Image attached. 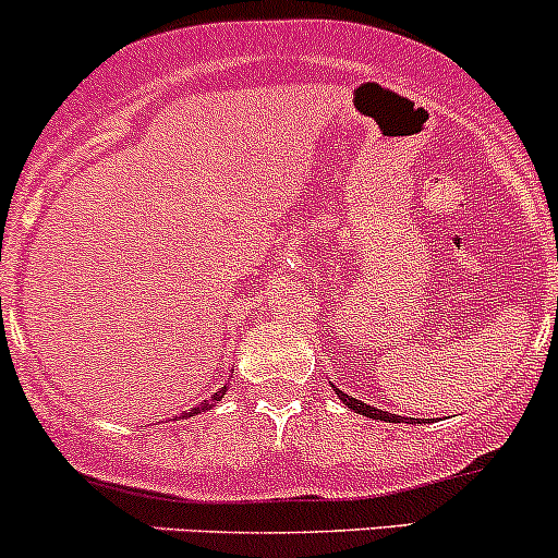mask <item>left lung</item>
Wrapping results in <instances>:
<instances>
[{
  "label": "left lung",
  "mask_w": 558,
  "mask_h": 558,
  "mask_svg": "<svg viewBox=\"0 0 558 558\" xmlns=\"http://www.w3.org/2000/svg\"><path fill=\"white\" fill-rule=\"evenodd\" d=\"M331 387H335V385H331ZM335 392H337V398H340L342 403L348 405V409L355 411V414L368 416V418H379V422H396V424L405 422V416H396V414H390V411H381V409H374V405L361 403V400H355L353 396H348V392H342L340 387H335ZM405 424H411V422H405Z\"/></svg>",
  "instance_id": "1"
}]
</instances>
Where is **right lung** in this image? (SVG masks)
Masks as SVG:
<instances>
[{
	"label": "right lung",
	"mask_w": 558,
	"mask_h": 558,
	"mask_svg": "<svg viewBox=\"0 0 558 558\" xmlns=\"http://www.w3.org/2000/svg\"><path fill=\"white\" fill-rule=\"evenodd\" d=\"M223 396H227V387H221V390H218V392H213L210 400H205V403L195 405V409H192L190 414H184V416H195V414H199V411H208V409H213V405H216V400H221Z\"/></svg>",
	"instance_id": "obj_1"
}]
</instances>
